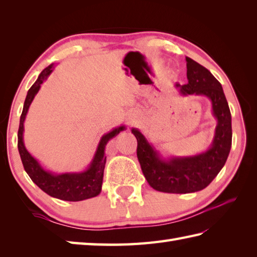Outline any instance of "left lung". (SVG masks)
Instances as JSON below:
<instances>
[{
    "label": "left lung",
    "mask_w": 257,
    "mask_h": 257,
    "mask_svg": "<svg viewBox=\"0 0 257 257\" xmlns=\"http://www.w3.org/2000/svg\"><path fill=\"white\" fill-rule=\"evenodd\" d=\"M188 84L180 87L183 95H205L212 101L217 119L214 140L204 154L190 158L161 160L137 129L133 134L138 141L137 157L141 170L152 188L167 193H191L209 185L225 165L232 145L231 111L221 84L204 66L185 57Z\"/></svg>",
    "instance_id": "left-lung-1"
}]
</instances>
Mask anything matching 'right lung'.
<instances>
[{"instance_id":"add662e5","label":"right lung","mask_w":257,"mask_h":257,"mask_svg":"<svg viewBox=\"0 0 257 257\" xmlns=\"http://www.w3.org/2000/svg\"><path fill=\"white\" fill-rule=\"evenodd\" d=\"M51 73L52 65L43 70L40 76H38L34 85L27 91L23 111H22L21 114L20 127L18 133V148L22 163H23L25 171L32 179V181L38 188H41L44 191L45 193L53 196V198L74 202L94 198V196L99 194L101 191L103 169H105L106 163L105 147L109 140L113 138L114 136H117L121 130H123V127L116 128L111 133L103 136L88 170L81 173H64L59 174V176H54V174L42 169L37 161L25 149L23 144V123L33 98L35 97L37 91L40 90V87L43 84V81L47 78V76Z\"/></svg>"}]
</instances>
